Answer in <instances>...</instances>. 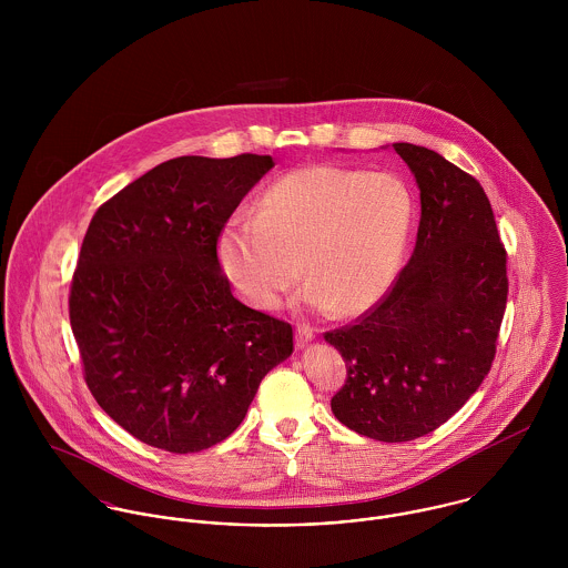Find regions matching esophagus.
Here are the masks:
<instances>
[{"label": "esophagus", "mask_w": 568, "mask_h": 568, "mask_svg": "<svg viewBox=\"0 0 568 568\" xmlns=\"http://www.w3.org/2000/svg\"><path fill=\"white\" fill-rule=\"evenodd\" d=\"M295 338H297V345H300V347H304V345H308V343L315 338V332H313L311 327L302 325V327H297V334H295Z\"/></svg>", "instance_id": "1"}]
</instances>
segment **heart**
<instances>
[{
	"instance_id": "obj_1",
	"label": "heart",
	"mask_w": 568,
	"mask_h": 568,
	"mask_svg": "<svg viewBox=\"0 0 568 568\" xmlns=\"http://www.w3.org/2000/svg\"><path fill=\"white\" fill-rule=\"evenodd\" d=\"M415 223V194L394 172L315 163L273 181L255 216H236L219 260L244 300L271 311L304 275L300 302L358 315L392 288Z\"/></svg>"
}]
</instances>
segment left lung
Segmentation results:
<instances>
[{
  "instance_id": "8db88e82",
  "label": "left lung",
  "mask_w": 568,
  "mask_h": 568,
  "mask_svg": "<svg viewBox=\"0 0 568 568\" xmlns=\"http://www.w3.org/2000/svg\"><path fill=\"white\" fill-rule=\"evenodd\" d=\"M394 149L419 190L413 255L369 315L325 334L347 367L334 417L392 444L439 428L479 389L507 304L505 248L479 181L424 146Z\"/></svg>"
}]
</instances>
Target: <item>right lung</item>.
I'll return each instance as SVG.
<instances>
[{"label":"right lung","instance_id":"1","mask_svg":"<svg viewBox=\"0 0 568 568\" xmlns=\"http://www.w3.org/2000/svg\"><path fill=\"white\" fill-rule=\"evenodd\" d=\"M268 155L160 163L89 223L70 324L104 413L168 453L205 450L244 419L262 378L293 354V327L244 306L216 243Z\"/></svg>","mask_w":568,"mask_h":568}]
</instances>
